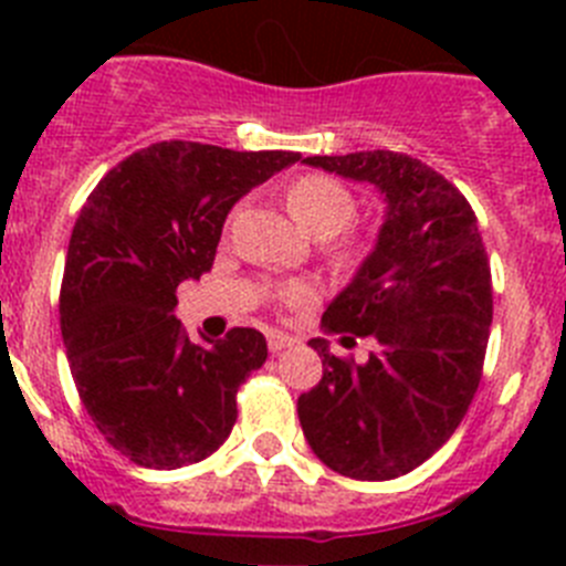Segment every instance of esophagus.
Listing matches in <instances>:
<instances>
[{
  "mask_svg": "<svg viewBox=\"0 0 566 566\" xmlns=\"http://www.w3.org/2000/svg\"><path fill=\"white\" fill-rule=\"evenodd\" d=\"M294 343H297V339L289 337V334H283V332H272V334H269V352H272V354L286 352V348H292Z\"/></svg>",
  "mask_w": 566,
  "mask_h": 566,
  "instance_id": "34e87169",
  "label": "esophagus"
}]
</instances>
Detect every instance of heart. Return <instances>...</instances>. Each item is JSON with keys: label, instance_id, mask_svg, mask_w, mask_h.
Listing matches in <instances>:
<instances>
[{"label": "heart", "instance_id": "heart-1", "mask_svg": "<svg viewBox=\"0 0 566 566\" xmlns=\"http://www.w3.org/2000/svg\"><path fill=\"white\" fill-rule=\"evenodd\" d=\"M286 207L294 221L319 240H328L343 232L357 214V201L348 192V187H343L328 175H303V178H297L286 192ZM328 254H332L334 266L354 269L363 260V243H357L354 238L332 240ZM280 297L289 306H306L312 300V289L289 286L280 292Z\"/></svg>", "mask_w": 566, "mask_h": 566}]
</instances>
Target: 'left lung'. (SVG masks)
<instances>
[{
  "label": "left lung",
  "mask_w": 566,
  "mask_h": 566,
  "mask_svg": "<svg viewBox=\"0 0 566 566\" xmlns=\"http://www.w3.org/2000/svg\"><path fill=\"white\" fill-rule=\"evenodd\" d=\"M303 164L377 187L385 221L323 314L326 332L343 343L374 337L377 352L354 363L314 337L323 379L300 394V424L319 462L343 476H405L451 439L482 379L493 289L476 214L411 155L374 149Z\"/></svg>",
  "instance_id": "obj_1"
}]
</instances>
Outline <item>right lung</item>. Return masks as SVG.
<instances>
[{
    "label": "right lung",
    "mask_w": 566,
    "mask_h": 566,
    "mask_svg": "<svg viewBox=\"0 0 566 566\" xmlns=\"http://www.w3.org/2000/svg\"><path fill=\"white\" fill-rule=\"evenodd\" d=\"M300 153L161 142L90 192L64 263L62 339L78 397L115 451L142 468L201 462L232 433L234 394L266 363V337L232 328L198 345L175 289L212 269L234 203Z\"/></svg>",
    "instance_id": "add662e5"
}]
</instances>
